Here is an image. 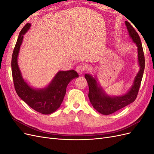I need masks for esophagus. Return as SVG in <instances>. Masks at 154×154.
<instances>
[{"mask_svg":"<svg viewBox=\"0 0 154 154\" xmlns=\"http://www.w3.org/2000/svg\"><path fill=\"white\" fill-rule=\"evenodd\" d=\"M85 70H86L85 67L83 66H81V65L76 66V71L78 74H82L85 71Z\"/></svg>","mask_w":154,"mask_h":154,"instance_id":"esophagus-1","label":"esophagus"}]
</instances>
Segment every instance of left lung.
<instances>
[{
	"label": "left lung",
	"mask_w": 154,
	"mask_h": 154,
	"mask_svg": "<svg viewBox=\"0 0 154 154\" xmlns=\"http://www.w3.org/2000/svg\"><path fill=\"white\" fill-rule=\"evenodd\" d=\"M125 25L130 37L137 47V59L139 66V71L135 77L133 84L129 91L119 96H109L99 84L98 82H97V79L96 76L93 77L91 74H85L89 88L88 96L91 103L98 112L103 115L112 114L134 102L137 97L142 80L144 69V57L141 41L137 32L128 22L125 21Z\"/></svg>",
	"instance_id": "1"
}]
</instances>
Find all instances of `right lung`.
I'll list each match as a JSON object with an SVG mask.
<instances>
[{"label": "right lung", "mask_w": 154, "mask_h": 154, "mask_svg": "<svg viewBox=\"0 0 154 154\" xmlns=\"http://www.w3.org/2000/svg\"><path fill=\"white\" fill-rule=\"evenodd\" d=\"M30 27L31 24L27 23L23 27L18 35L13 52L11 70L14 85L18 96L31 108L41 114H50L61 105L69 82L79 76L74 70L60 71L54 76L49 85L44 88H33L27 83L23 78L18 67V57L24 35Z\"/></svg>", "instance_id": "right-lung-1"}]
</instances>
